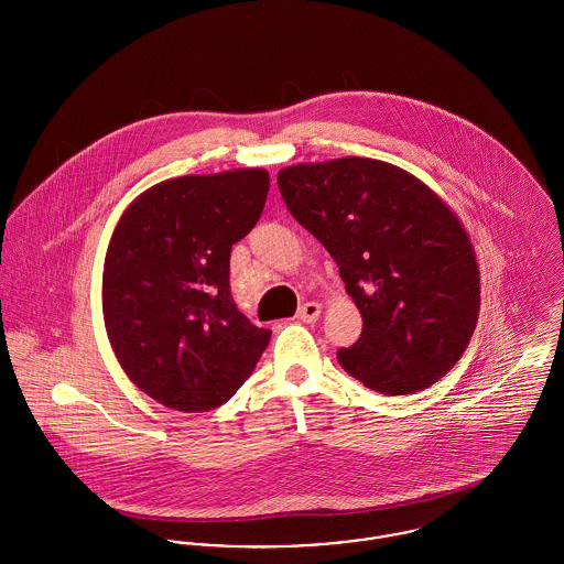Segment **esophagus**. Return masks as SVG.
I'll return each mask as SVG.
<instances>
[{
    "label": "esophagus",
    "instance_id": "obj_1",
    "mask_svg": "<svg viewBox=\"0 0 564 564\" xmlns=\"http://www.w3.org/2000/svg\"><path fill=\"white\" fill-rule=\"evenodd\" d=\"M319 313H322V304L317 303H304L299 308V319L306 322V324H313L319 319Z\"/></svg>",
    "mask_w": 564,
    "mask_h": 564
}]
</instances>
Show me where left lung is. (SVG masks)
Masks as SVG:
<instances>
[{"label":"left lung","mask_w":564,"mask_h":564,"mask_svg":"<svg viewBox=\"0 0 564 564\" xmlns=\"http://www.w3.org/2000/svg\"><path fill=\"white\" fill-rule=\"evenodd\" d=\"M276 184L362 315L339 365L384 394L444 378L470 344L480 304L477 256L457 215L425 182L376 159L292 165Z\"/></svg>","instance_id":"1"}]
</instances>
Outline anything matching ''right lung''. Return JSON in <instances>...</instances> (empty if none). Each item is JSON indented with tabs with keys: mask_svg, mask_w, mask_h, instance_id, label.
Here are the masks:
<instances>
[{
	"mask_svg": "<svg viewBox=\"0 0 564 564\" xmlns=\"http://www.w3.org/2000/svg\"><path fill=\"white\" fill-rule=\"evenodd\" d=\"M268 186L265 170L165 180L113 229L102 270L107 337L130 382L172 410L223 405L270 341L229 292L231 247L260 220Z\"/></svg>",
	"mask_w": 564,
	"mask_h": 564,
	"instance_id": "obj_1",
	"label": "right lung"
}]
</instances>
